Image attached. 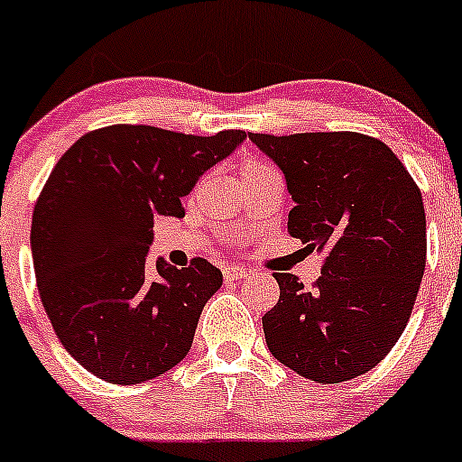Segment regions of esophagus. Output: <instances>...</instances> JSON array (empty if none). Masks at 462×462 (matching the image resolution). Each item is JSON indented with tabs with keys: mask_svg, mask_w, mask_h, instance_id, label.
<instances>
[{
	"mask_svg": "<svg viewBox=\"0 0 462 462\" xmlns=\"http://www.w3.org/2000/svg\"><path fill=\"white\" fill-rule=\"evenodd\" d=\"M222 275H225L226 282H237L242 277H246V271L240 269V266H229V269L222 271Z\"/></svg>",
	"mask_w": 462,
	"mask_h": 462,
	"instance_id": "esophagus-1",
	"label": "esophagus"
}]
</instances>
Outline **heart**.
Masks as SVG:
<instances>
[{
    "mask_svg": "<svg viewBox=\"0 0 462 462\" xmlns=\"http://www.w3.org/2000/svg\"><path fill=\"white\" fill-rule=\"evenodd\" d=\"M266 170H273L271 165H266L264 161H260V158H246L245 162H242V180L245 178H251V176H257V173L266 171Z\"/></svg>",
    "mask_w": 462,
    "mask_h": 462,
    "instance_id": "b5f03b06",
    "label": "heart"
}]
</instances>
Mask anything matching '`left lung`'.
Listing matches in <instances>:
<instances>
[{
  "mask_svg": "<svg viewBox=\"0 0 462 462\" xmlns=\"http://www.w3.org/2000/svg\"><path fill=\"white\" fill-rule=\"evenodd\" d=\"M249 138L284 171L289 233L326 255L312 289L273 273L280 301L262 317L266 346L317 383L365 374L405 330L423 280L419 185L385 143L359 132Z\"/></svg>",
  "mask_w": 462,
  "mask_h": 462,
  "instance_id": "1",
  "label": "left lung"
}]
</instances>
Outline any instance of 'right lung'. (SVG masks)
Instances as JSON below:
<instances>
[{"label": "right lung", "mask_w": 462, "mask_h": 462, "mask_svg": "<svg viewBox=\"0 0 462 462\" xmlns=\"http://www.w3.org/2000/svg\"><path fill=\"white\" fill-rule=\"evenodd\" d=\"M245 138L121 123L59 158L34 202V275L54 335L94 376L143 383L187 356L222 273L205 257L150 266L153 217H185L180 198Z\"/></svg>", "instance_id": "1"}]
</instances>
